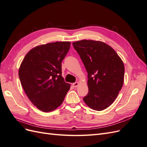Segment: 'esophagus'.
<instances>
[{
	"mask_svg": "<svg viewBox=\"0 0 147 147\" xmlns=\"http://www.w3.org/2000/svg\"><path fill=\"white\" fill-rule=\"evenodd\" d=\"M78 84H79V83L78 82H75V83H73V86L74 87H75V88H77L78 86Z\"/></svg>",
	"mask_w": 147,
	"mask_h": 147,
	"instance_id": "obj_1",
	"label": "esophagus"
}]
</instances>
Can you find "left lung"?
Returning a JSON list of instances; mask_svg holds the SVG:
<instances>
[{
    "mask_svg": "<svg viewBox=\"0 0 147 147\" xmlns=\"http://www.w3.org/2000/svg\"><path fill=\"white\" fill-rule=\"evenodd\" d=\"M88 72V94L85 104L97 111L103 110L117 97L124 82L123 62L113 49L100 41L82 40L73 42Z\"/></svg>",
    "mask_w": 147,
    "mask_h": 147,
    "instance_id": "left-lung-1",
    "label": "left lung"
}]
</instances>
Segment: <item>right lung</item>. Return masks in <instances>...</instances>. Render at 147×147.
<instances>
[{"mask_svg":"<svg viewBox=\"0 0 147 147\" xmlns=\"http://www.w3.org/2000/svg\"><path fill=\"white\" fill-rule=\"evenodd\" d=\"M70 42H56L34 47L20 65L19 77L31 102L44 112H50L63 103L70 84L62 77L61 63Z\"/></svg>","mask_w":147,"mask_h":147,"instance_id":"add662e5","label":"right lung"}]
</instances>
